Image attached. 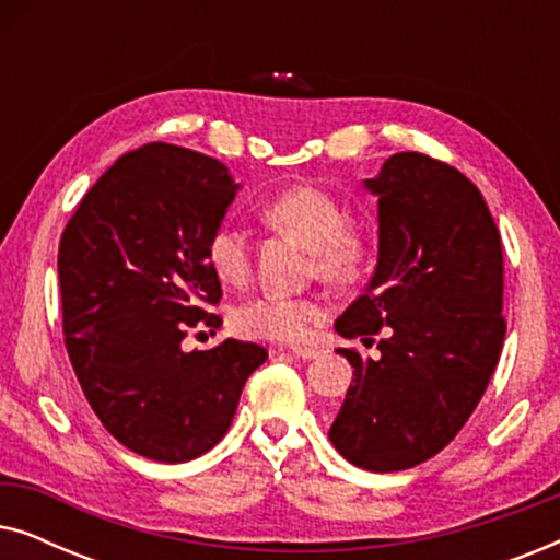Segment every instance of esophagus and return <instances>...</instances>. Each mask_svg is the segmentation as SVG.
<instances>
[{
    "instance_id": "esophagus-1",
    "label": "esophagus",
    "mask_w": 560,
    "mask_h": 560,
    "mask_svg": "<svg viewBox=\"0 0 560 560\" xmlns=\"http://www.w3.org/2000/svg\"><path fill=\"white\" fill-rule=\"evenodd\" d=\"M290 354L295 359H316L320 357V349L318 347H293L290 349Z\"/></svg>"
}]
</instances>
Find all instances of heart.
<instances>
[{
	"label": "heart",
	"instance_id": "obj_1",
	"mask_svg": "<svg viewBox=\"0 0 560 560\" xmlns=\"http://www.w3.org/2000/svg\"><path fill=\"white\" fill-rule=\"evenodd\" d=\"M259 217L270 229L290 234L311 249V270L331 282L357 278L364 265V242L347 226V209L328 190L290 186L275 194ZM211 270L226 285H244L252 275V240L242 226L219 224L206 242ZM320 316L313 298L262 293L234 311L236 331L252 339L301 341Z\"/></svg>",
	"mask_w": 560,
	"mask_h": 560
}]
</instances>
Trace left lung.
Returning <instances> with one entry per match:
<instances>
[{"label":"left lung","mask_w":560,"mask_h":560,"mask_svg":"<svg viewBox=\"0 0 560 560\" xmlns=\"http://www.w3.org/2000/svg\"><path fill=\"white\" fill-rule=\"evenodd\" d=\"M364 188L377 196V267L334 326L343 339L387 336L380 359L339 349L354 380L328 439L382 474L439 454L479 405L508 331L504 270L485 196L456 167L397 152Z\"/></svg>","instance_id":"obj_1"}]
</instances>
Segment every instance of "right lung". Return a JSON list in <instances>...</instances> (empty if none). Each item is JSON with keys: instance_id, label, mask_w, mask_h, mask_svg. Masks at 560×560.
I'll return each instance as SVG.
<instances>
[{"instance_id": "obj_1", "label": "right lung", "mask_w": 560, "mask_h": 560, "mask_svg": "<svg viewBox=\"0 0 560 560\" xmlns=\"http://www.w3.org/2000/svg\"><path fill=\"white\" fill-rule=\"evenodd\" d=\"M240 188L219 160L152 142L91 186L60 236L75 377L106 431L152 462L183 464L217 446L267 359L259 343L236 339L180 347L188 328L221 324L206 311L221 298L206 242Z\"/></svg>"}]
</instances>
